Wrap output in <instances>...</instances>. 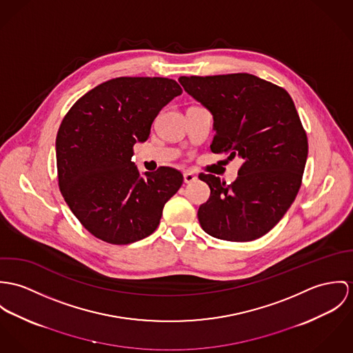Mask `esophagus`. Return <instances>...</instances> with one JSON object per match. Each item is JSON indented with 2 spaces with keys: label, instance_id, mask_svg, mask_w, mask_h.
Listing matches in <instances>:
<instances>
[{
  "label": "esophagus",
  "instance_id": "esophagus-1",
  "mask_svg": "<svg viewBox=\"0 0 353 353\" xmlns=\"http://www.w3.org/2000/svg\"><path fill=\"white\" fill-rule=\"evenodd\" d=\"M197 180V176H196L194 172H185L184 173V183L185 184H191Z\"/></svg>",
  "mask_w": 353,
  "mask_h": 353
}]
</instances>
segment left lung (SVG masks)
<instances>
[{"instance_id":"1","label":"left lung","mask_w":353,"mask_h":353,"mask_svg":"<svg viewBox=\"0 0 353 353\" xmlns=\"http://www.w3.org/2000/svg\"><path fill=\"white\" fill-rule=\"evenodd\" d=\"M179 82L214 118L212 153L239 157L233 184L201 173L210 199L197 218L207 234L246 242L274 229L298 195L309 153L291 96L248 73L180 77Z\"/></svg>"}]
</instances>
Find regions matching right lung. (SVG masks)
<instances>
[{"label": "right lung", "mask_w": 353, "mask_h": 353, "mask_svg": "<svg viewBox=\"0 0 353 353\" xmlns=\"http://www.w3.org/2000/svg\"><path fill=\"white\" fill-rule=\"evenodd\" d=\"M183 89L174 79L119 77L85 93L57 134L59 190L96 238L127 245L152 234L183 174L161 166L141 176L134 145L150 135L158 112Z\"/></svg>", "instance_id": "1"}]
</instances>
